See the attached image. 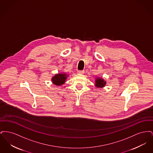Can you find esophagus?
I'll return each mask as SVG.
<instances>
[{"mask_svg":"<svg viewBox=\"0 0 153 153\" xmlns=\"http://www.w3.org/2000/svg\"><path fill=\"white\" fill-rule=\"evenodd\" d=\"M77 73L79 74H82L84 73V71H78Z\"/></svg>","mask_w":153,"mask_h":153,"instance_id":"34e87169","label":"esophagus"}]
</instances>
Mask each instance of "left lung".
I'll return each instance as SVG.
<instances>
[{"instance_id": "8db88e82", "label": "left lung", "mask_w": 153, "mask_h": 153, "mask_svg": "<svg viewBox=\"0 0 153 153\" xmlns=\"http://www.w3.org/2000/svg\"><path fill=\"white\" fill-rule=\"evenodd\" d=\"M106 81H105L102 78L97 77L95 80V86L96 87L102 88L105 87Z\"/></svg>"}]
</instances>
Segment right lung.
<instances>
[{
  "label": "right lung",
  "instance_id": "obj_1",
  "mask_svg": "<svg viewBox=\"0 0 153 153\" xmlns=\"http://www.w3.org/2000/svg\"><path fill=\"white\" fill-rule=\"evenodd\" d=\"M68 74L66 73H58L56 74L51 79V81L53 84L57 86L64 84L65 82L66 79L68 77Z\"/></svg>",
  "mask_w": 153,
  "mask_h": 153
}]
</instances>
